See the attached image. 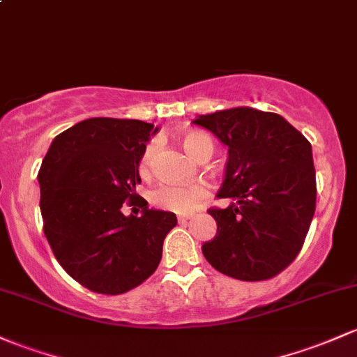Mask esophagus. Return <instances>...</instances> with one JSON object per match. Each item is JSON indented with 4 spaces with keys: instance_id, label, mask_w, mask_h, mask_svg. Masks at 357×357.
<instances>
[{
    "instance_id": "esophagus-1",
    "label": "esophagus",
    "mask_w": 357,
    "mask_h": 357,
    "mask_svg": "<svg viewBox=\"0 0 357 357\" xmlns=\"http://www.w3.org/2000/svg\"><path fill=\"white\" fill-rule=\"evenodd\" d=\"M188 220H190V218H188V217H178V222L181 223V225H185V223H188Z\"/></svg>"
}]
</instances>
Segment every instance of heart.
<instances>
[{
	"instance_id": "b5f03b06",
	"label": "heart",
	"mask_w": 357,
	"mask_h": 357,
	"mask_svg": "<svg viewBox=\"0 0 357 357\" xmlns=\"http://www.w3.org/2000/svg\"><path fill=\"white\" fill-rule=\"evenodd\" d=\"M181 146L193 159H202L203 155L210 154L213 151L211 140L202 132H186L181 137ZM155 154V142L147 144L144 149L142 155L139 160V172L142 176H147L151 171L152 159ZM208 188L203 185L193 186H176V185H159L151 193V202L158 208L172 211L179 215H191L195 213L203 203L208 198Z\"/></svg>"
}]
</instances>
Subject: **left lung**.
Instances as JSON below:
<instances>
[{
	"mask_svg": "<svg viewBox=\"0 0 357 357\" xmlns=\"http://www.w3.org/2000/svg\"><path fill=\"white\" fill-rule=\"evenodd\" d=\"M202 125L229 147L218 198L227 208L203 256L217 271L241 281H264L287 269L303 248L315 213L312 146L278 113L249 107L199 115Z\"/></svg>",
	"mask_w": 357,
	"mask_h": 357,
	"instance_id": "left-lung-1",
	"label": "left lung"
}]
</instances>
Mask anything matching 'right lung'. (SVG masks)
<instances>
[{"instance_id": "right-lung-1", "label": "right lung", "mask_w": 357, "mask_h": 357, "mask_svg": "<svg viewBox=\"0 0 357 357\" xmlns=\"http://www.w3.org/2000/svg\"><path fill=\"white\" fill-rule=\"evenodd\" d=\"M155 132L140 120L88 119L59 134L42 160L44 234L64 271L95 293L121 295L142 284L178 223L135 193L140 155ZM125 204L134 215L124 217Z\"/></svg>"}]
</instances>
